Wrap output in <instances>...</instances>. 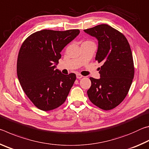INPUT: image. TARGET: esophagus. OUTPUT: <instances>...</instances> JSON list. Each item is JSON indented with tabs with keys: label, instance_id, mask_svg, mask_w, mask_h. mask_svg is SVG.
Instances as JSON below:
<instances>
[{
	"label": "esophagus",
	"instance_id": "1",
	"mask_svg": "<svg viewBox=\"0 0 149 149\" xmlns=\"http://www.w3.org/2000/svg\"><path fill=\"white\" fill-rule=\"evenodd\" d=\"M82 77H83L82 75H81L79 74H76V77L77 78V79H81V78H82Z\"/></svg>",
	"mask_w": 149,
	"mask_h": 149
}]
</instances>
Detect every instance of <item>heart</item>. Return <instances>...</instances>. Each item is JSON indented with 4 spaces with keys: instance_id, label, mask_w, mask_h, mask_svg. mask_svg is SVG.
Listing matches in <instances>:
<instances>
[{
    "instance_id": "heart-1",
    "label": "heart",
    "mask_w": 149,
    "mask_h": 149,
    "mask_svg": "<svg viewBox=\"0 0 149 149\" xmlns=\"http://www.w3.org/2000/svg\"><path fill=\"white\" fill-rule=\"evenodd\" d=\"M87 42H89V41H87Z\"/></svg>"
}]
</instances>
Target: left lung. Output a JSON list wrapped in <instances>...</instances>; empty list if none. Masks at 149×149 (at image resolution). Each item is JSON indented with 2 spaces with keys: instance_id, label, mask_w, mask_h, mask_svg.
<instances>
[{
  "instance_id": "left-lung-1",
  "label": "left lung",
  "mask_w": 149,
  "mask_h": 149,
  "mask_svg": "<svg viewBox=\"0 0 149 149\" xmlns=\"http://www.w3.org/2000/svg\"><path fill=\"white\" fill-rule=\"evenodd\" d=\"M98 41L95 59L99 68V79L90 77L91 86L87 91L89 100L102 110L116 107L125 99L134 77L132 50L122 33L107 24L84 30Z\"/></svg>"
}]
</instances>
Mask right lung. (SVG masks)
<instances>
[{
    "label": "right lung",
    "mask_w": 149,
    "mask_h": 149,
    "mask_svg": "<svg viewBox=\"0 0 149 149\" xmlns=\"http://www.w3.org/2000/svg\"><path fill=\"white\" fill-rule=\"evenodd\" d=\"M79 34V29H44L29 35L22 45L17 78L27 97L40 110L55 109L66 100L76 75H64L56 68L60 52Z\"/></svg>",
    "instance_id": "obj_1"
}]
</instances>
